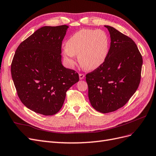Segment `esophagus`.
I'll list each match as a JSON object with an SVG mask.
<instances>
[{"label":"esophagus","mask_w":156,"mask_h":156,"mask_svg":"<svg viewBox=\"0 0 156 156\" xmlns=\"http://www.w3.org/2000/svg\"><path fill=\"white\" fill-rule=\"evenodd\" d=\"M84 77V74L83 73H79V79H83Z\"/></svg>","instance_id":"34e87169"}]
</instances>
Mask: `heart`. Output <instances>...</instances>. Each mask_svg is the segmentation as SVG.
Instances as JSON below:
<instances>
[{
  "label": "heart",
  "instance_id": "obj_1",
  "mask_svg": "<svg viewBox=\"0 0 156 156\" xmlns=\"http://www.w3.org/2000/svg\"><path fill=\"white\" fill-rule=\"evenodd\" d=\"M109 49V38L102 30L81 29L69 37L63 55L69 66L75 64L74 55L85 69L98 68L104 62Z\"/></svg>",
  "mask_w": 156,
  "mask_h": 156
}]
</instances>
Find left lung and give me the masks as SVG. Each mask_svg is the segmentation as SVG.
Wrapping results in <instances>:
<instances>
[{
    "label": "left lung",
    "mask_w": 156,
    "mask_h": 156,
    "mask_svg": "<svg viewBox=\"0 0 156 156\" xmlns=\"http://www.w3.org/2000/svg\"><path fill=\"white\" fill-rule=\"evenodd\" d=\"M111 46L100 66L86 75L88 98L94 109L102 113L115 111L126 104L137 90L143 57L129 37L110 26Z\"/></svg>",
    "instance_id": "8db88e82"
}]
</instances>
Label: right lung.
<instances>
[{"label":"right lung","instance_id":"add662e5","mask_svg":"<svg viewBox=\"0 0 156 156\" xmlns=\"http://www.w3.org/2000/svg\"><path fill=\"white\" fill-rule=\"evenodd\" d=\"M68 26H45L22 41L11 64L21 102L36 113L50 116L62 108L68 90L79 81L75 70L61 61L62 42Z\"/></svg>","mask_w":156,"mask_h":156}]
</instances>
